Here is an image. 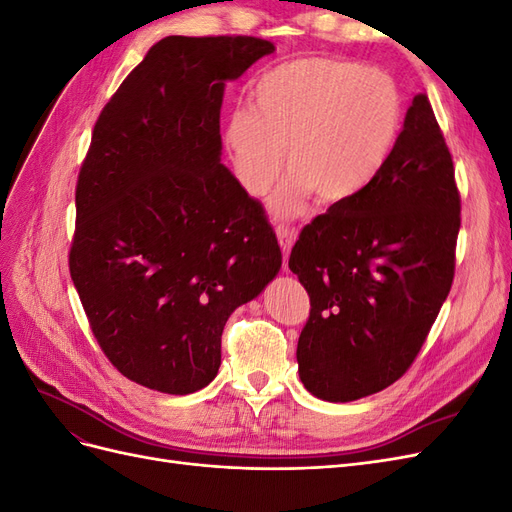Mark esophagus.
<instances>
[{
	"label": "esophagus",
	"mask_w": 512,
	"mask_h": 512,
	"mask_svg": "<svg viewBox=\"0 0 512 512\" xmlns=\"http://www.w3.org/2000/svg\"><path fill=\"white\" fill-rule=\"evenodd\" d=\"M275 235H277V241H280V247L284 252V260H288V254L292 250L294 239H297V232H294L290 226L280 224V226H275Z\"/></svg>",
	"instance_id": "1"
}]
</instances>
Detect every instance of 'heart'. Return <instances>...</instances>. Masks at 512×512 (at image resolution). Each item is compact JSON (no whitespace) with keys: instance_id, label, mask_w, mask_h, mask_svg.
<instances>
[{"instance_id":"obj_1","label":"heart","mask_w":512,"mask_h":512,"mask_svg":"<svg viewBox=\"0 0 512 512\" xmlns=\"http://www.w3.org/2000/svg\"><path fill=\"white\" fill-rule=\"evenodd\" d=\"M401 96L391 76L337 57H301L265 72L250 89V111L224 123V147L250 196H265L288 218L316 194L342 205L367 190L389 162L401 130Z\"/></svg>"}]
</instances>
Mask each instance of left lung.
<instances>
[{
  "label": "left lung",
  "mask_w": 512,
  "mask_h": 512,
  "mask_svg": "<svg viewBox=\"0 0 512 512\" xmlns=\"http://www.w3.org/2000/svg\"><path fill=\"white\" fill-rule=\"evenodd\" d=\"M459 213L451 151L418 94L374 183L292 247L288 267L312 303L297 346L309 393L354 401L406 374L451 292Z\"/></svg>",
  "instance_id": "1"
}]
</instances>
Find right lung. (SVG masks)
Here are the masks:
<instances>
[{
    "instance_id": "1",
    "label": "right lung",
    "mask_w": 512,
    "mask_h": 512,
    "mask_svg": "<svg viewBox=\"0 0 512 512\" xmlns=\"http://www.w3.org/2000/svg\"><path fill=\"white\" fill-rule=\"evenodd\" d=\"M273 51L252 36H168L96 121L70 275L106 359L147 389H205L228 316L282 267L262 205L222 164L220 134L226 83Z\"/></svg>"
}]
</instances>
